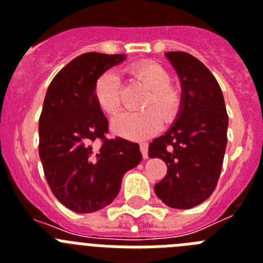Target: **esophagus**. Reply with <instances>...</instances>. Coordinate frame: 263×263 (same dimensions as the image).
<instances>
[{"instance_id":"obj_1","label":"esophagus","mask_w":263,"mask_h":263,"mask_svg":"<svg viewBox=\"0 0 263 263\" xmlns=\"http://www.w3.org/2000/svg\"><path fill=\"white\" fill-rule=\"evenodd\" d=\"M139 148H141V153H142V157L146 159V158H147V150H148L147 143L142 142V143H141V145H139Z\"/></svg>"}]
</instances>
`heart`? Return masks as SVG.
<instances>
[{
    "instance_id": "1",
    "label": "heart",
    "mask_w": 263,
    "mask_h": 263,
    "mask_svg": "<svg viewBox=\"0 0 263 263\" xmlns=\"http://www.w3.org/2000/svg\"><path fill=\"white\" fill-rule=\"evenodd\" d=\"M127 72L148 88L142 103L145 110L124 113L111 122V130L127 139H146L159 132L162 118L171 122L182 105L180 92L171 85L170 72L159 63L146 60L133 64ZM93 96L97 105L108 116L117 115L121 109V83L115 71H105L95 83Z\"/></svg>"
}]
</instances>
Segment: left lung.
<instances>
[{
  "mask_svg": "<svg viewBox=\"0 0 263 263\" xmlns=\"http://www.w3.org/2000/svg\"><path fill=\"white\" fill-rule=\"evenodd\" d=\"M180 79L182 105L175 122L148 145V157L160 158L167 174L154 187L166 205L190 210L215 191L228 142L224 96L212 72L182 51L166 53Z\"/></svg>",
  "mask_w": 263,
  "mask_h": 263,
  "instance_id": "left-lung-1",
  "label": "left lung"
}]
</instances>
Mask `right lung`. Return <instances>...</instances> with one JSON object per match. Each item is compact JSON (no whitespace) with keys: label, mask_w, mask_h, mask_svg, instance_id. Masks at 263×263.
Segmentation results:
<instances>
[{"label":"right lung","mask_w":263,"mask_h":263,"mask_svg":"<svg viewBox=\"0 0 263 263\" xmlns=\"http://www.w3.org/2000/svg\"><path fill=\"white\" fill-rule=\"evenodd\" d=\"M126 59L124 53L87 52L52 79L39 118V157L58 200L78 213L115 200L126 171L142 160L138 143L108 139V120L93 96L101 73ZM100 139L102 146L93 143Z\"/></svg>","instance_id":"add662e5"}]
</instances>
